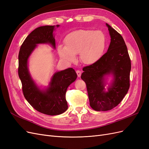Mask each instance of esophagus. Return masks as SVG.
<instances>
[{
    "mask_svg": "<svg viewBox=\"0 0 149 149\" xmlns=\"http://www.w3.org/2000/svg\"><path fill=\"white\" fill-rule=\"evenodd\" d=\"M76 74H77V76H78V77H80L81 74V71L80 70H76Z\"/></svg>",
    "mask_w": 149,
    "mask_h": 149,
    "instance_id": "obj_1",
    "label": "esophagus"
}]
</instances>
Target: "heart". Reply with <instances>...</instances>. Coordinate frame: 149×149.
Instances as JSON below:
<instances>
[{"label":"heart","instance_id":"1","mask_svg":"<svg viewBox=\"0 0 149 149\" xmlns=\"http://www.w3.org/2000/svg\"><path fill=\"white\" fill-rule=\"evenodd\" d=\"M64 43L65 47L58 48V54L62 59L73 62L76 55L79 53L81 61L91 65L100 60L104 55L107 40L102 31L81 29L68 34Z\"/></svg>","mask_w":149,"mask_h":149}]
</instances>
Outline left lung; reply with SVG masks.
I'll return each mask as SVG.
<instances>
[{
    "instance_id": "obj_1",
    "label": "left lung",
    "mask_w": 149,
    "mask_h": 149,
    "mask_svg": "<svg viewBox=\"0 0 149 149\" xmlns=\"http://www.w3.org/2000/svg\"><path fill=\"white\" fill-rule=\"evenodd\" d=\"M106 25L111 38L107 52L100 60L84 66L81 76L86 84L90 106L97 111H109L118 106L130 87L131 62L127 46L121 35ZM109 73L114 74L115 80L105 92L103 76Z\"/></svg>"
}]
</instances>
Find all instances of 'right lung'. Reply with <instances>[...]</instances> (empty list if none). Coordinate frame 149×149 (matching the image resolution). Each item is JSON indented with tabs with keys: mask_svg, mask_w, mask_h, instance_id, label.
<instances>
[{
	"mask_svg": "<svg viewBox=\"0 0 149 149\" xmlns=\"http://www.w3.org/2000/svg\"><path fill=\"white\" fill-rule=\"evenodd\" d=\"M54 28L55 26L52 25L40 26L27 36L20 49L18 68L22 91L26 101L35 110L49 116L61 114L67 110L66 90L77 78L72 68L57 72L53 75L47 91H40L30 77L27 67L28 58L37 44L48 43L55 48V40L53 35Z\"/></svg>",
	"mask_w": 149,
	"mask_h": 149,
	"instance_id": "obj_1",
	"label": "right lung"
}]
</instances>
